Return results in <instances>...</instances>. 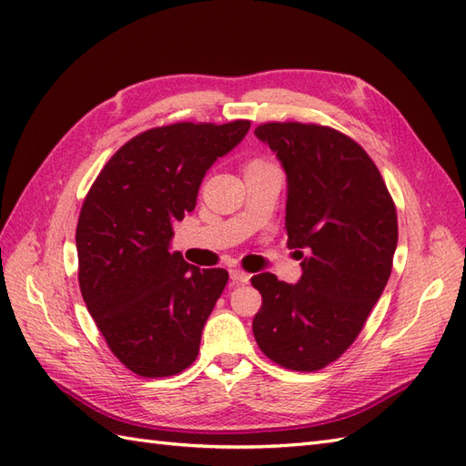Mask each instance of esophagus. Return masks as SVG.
Masks as SVG:
<instances>
[{
  "mask_svg": "<svg viewBox=\"0 0 466 466\" xmlns=\"http://www.w3.org/2000/svg\"><path fill=\"white\" fill-rule=\"evenodd\" d=\"M229 275H231V281L237 283V285H239V283H247V281H249V279H251V275L241 271V268H231Z\"/></svg>",
  "mask_w": 466,
  "mask_h": 466,
  "instance_id": "esophagus-1",
  "label": "esophagus"
}]
</instances>
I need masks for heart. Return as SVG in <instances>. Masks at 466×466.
Here are the masks:
<instances>
[{"label":"heart","instance_id":"obj_1","mask_svg":"<svg viewBox=\"0 0 466 466\" xmlns=\"http://www.w3.org/2000/svg\"><path fill=\"white\" fill-rule=\"evenodd\" d=\"M263 165H268L267 161H261V159H253V161H249L247 163V167L245 169H255V167H263Z\"/></svg>","mask_w":466,"mask_h":466}]
</instances>
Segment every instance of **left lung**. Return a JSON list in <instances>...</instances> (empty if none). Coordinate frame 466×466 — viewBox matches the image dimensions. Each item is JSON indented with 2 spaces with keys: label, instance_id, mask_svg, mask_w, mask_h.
Listing matches in <instances>:
<instances>
[{
  "label": "left lung",
  "instance_id": "8db88e82",
  "mask_svg": "<svg viewBox=\"0 0 466 466\" xmlns=\"http://www.w3.org/2000/svg\"><path fill=\"white\" fill-rule=\"evenodd\" d=\"M255 136L287 173V245L303 259L299 283L251 279L263 297L253 335L263 353L311 373L353 345L385 291L397 249V209L357 141L315 123H263Z\"/></svg>",
  "mask_w": 466,
  "mask_h": 466
}]
</instances>
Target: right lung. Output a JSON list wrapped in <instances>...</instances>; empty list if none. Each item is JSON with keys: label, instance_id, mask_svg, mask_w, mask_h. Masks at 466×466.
Returning <instances> with one entry per match:
<instances>
[{"label": "right lung", "instance_id": "1", "mask_svg": "<svg viewBox=\"0 0 466 466\" xmlns=\"http://www.w3.org/2000/svg\"><path fill=\"white\" fill-rule=\"evenodd\" d=\"M249 127L183 121L143 131L107 161L81 207V295L111 353L139 377L177 375L198 359L229 273L171 253L173 223L195 209L207 169Z\"/></svg>", "mask_w": 466, "mask_h": 466}]
</instances>
